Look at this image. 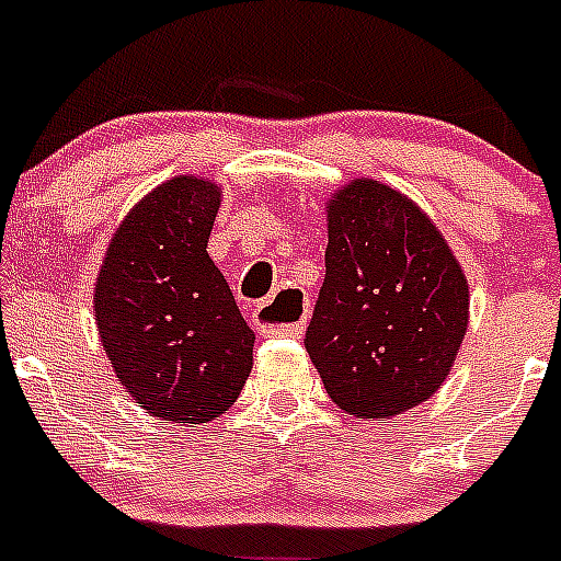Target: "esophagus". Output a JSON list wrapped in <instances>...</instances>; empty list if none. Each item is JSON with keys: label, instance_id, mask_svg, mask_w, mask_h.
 Masks as SVG:
<instances>
[{"label": "esophagus", "instance_id": "1", "mask_svg": "<svg viewBox=\"0 0 561 561\" xmlns=\"http://www.w3.org/2000/svg\"><path fill=\"white\" fill-rule=\"evenodd\" d=\"M306 314H309V300L295 286H284L264 304H257L252 311V320L264 334L270 336H300L306 331ZM280 319H291V324H280Z\"/></svg>", "mask_w": 561, "mask_h": 561}]
</instances>
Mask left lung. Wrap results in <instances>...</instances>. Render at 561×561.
<instances>
[{
  "mask_svg": "<svg viewBox=\"0 0 561 561\" xmlns=\"http://www.w3.org/2000/svg\"><path fill=\"white\" fill-rule=\"evenodd\" d=\"M469 325V284L438 227L388 185L354 180L329 202L325 280L306 351L348 415L427 401Z\"/></svg>",
  "mask_w": 561,
  "mask_h": 561,
  "instance_id": "1",
  "label": "left lung"
}]
</instances>
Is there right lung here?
<instances>
[{"mask_svg":"<svg viewBox=\"0 0 561 561\" xmlns=\"http://www.w3.org/2000/svg\"><path fill=\"white\" fill-rule=\"evenodd\" d=\"M221 191L173 176L134 205L95 284V320L112 368L142 410L182 427L219 419L244 388L255 331L207 238Z\"/></svg>","mask_w":561,"mask_h":561,"instance_id":"add662e5","label":"right lung"}]
</instances>
